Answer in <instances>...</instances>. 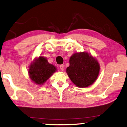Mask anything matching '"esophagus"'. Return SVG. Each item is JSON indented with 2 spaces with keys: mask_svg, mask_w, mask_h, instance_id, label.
Returning <instances> with one entry per match:
<instances>
[{
  "mask_svg": "<svg viewBox=\"0 0 127 127\" xmlns=\"http://www.w3.org/2000/svg\"><path fill=\"white\" fill-rule=\"evenodd\" d=\"M60 70H61V71H63L64 68V65H60Z\"/></svg>",
  "mask_w": 127,
  "mask_h": 127,
  "instance_id": "obj_1",
  "label": "esophagus"
}]
</instances>
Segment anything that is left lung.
I'll return each instance as SVG.
<instances>
[{"label": "left lung", "instance_id": "8db88e82", "mask_svg": "<svg viewBox=\"0 0 127 127\" xmlns=\"http://www.w3.org/2000/svg\"><path fill=\"white\" fill-rule=\"evenodd\" d=\"M69 62L66 72L78 87H88L98 78L100 66L97 60L88 52L75 53L70 57Z\"/></svg>", "mask_w": 127, "mask_h": 127}]
</instances>
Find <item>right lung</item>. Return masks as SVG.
I'll list each match as a JSON object with an SVG mask.
<instances>
[{"mask_svg":"<svg viewBox=\"0 0 127 127\" xmlns=\"http://www.w3.org/2000/svg\"><path fill=\"white\" fill-rule=\"evenodd\" d=\"M57 71V68L50 64L47 59L43 56L35 59L29 66V75L33 82L43 85Z\"/></svg>","mask_w":127,"mask_h":127,"instance_id":"obj_1","label":"right lung"}]
</instances>
